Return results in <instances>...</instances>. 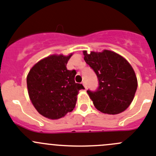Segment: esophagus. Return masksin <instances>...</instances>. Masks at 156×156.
Here are the masks:
<instances>
[{
	"label": "esophagus",
	"instance_id": "34e87169",
	"mask_svg": "<svg viewBox=\"0 0 156 156\" xmlns=\"http://www.w3.org/2000/svg\"><path fill=\"white\" fill-rule=\"evenodd\" d=\"M82 84H83V85H84V87H85V88H87V83L85 82V81H83Z\"/></svg>",
	"mask_w": 156,
	"mask_h": 156
}]
</instances>
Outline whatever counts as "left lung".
<instances>
[{"label": "left lung", "instance_id": "left-lung-1", "mask_svg": "<svg viewBox=\"0 0 156 156\" xmlns=\"http://www.w3.org/2000/svg\"><path fill=\"white\" fill-rule=\"evenodd\" d=\"M83 54L85 62L98 78V88L87 91L96 108L111 115L125 111L132 103L138 86L130 64L111 51L91 53L84 51Z\"/></svg>", "mask_w": 156, "mask_h": 156}]
</instances>
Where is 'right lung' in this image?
<instances>
[{"mask_svg":"<svg viewBox=\"0 0 156 156\" xmlns=\"http://www.w3.org/2000/svg\"><path fill=\"white\" fill-rule=\"evenodd\" d=\"M51 55L37 62L27 77L28 94L37 111L46 118L58 119L74 109L82 84L75 81V70L67 69L69 58Z\"/></svg>","mask_w":156,"mask_h":156,"instance_id":"obj_1","label":"right lung"}]
</instances>
